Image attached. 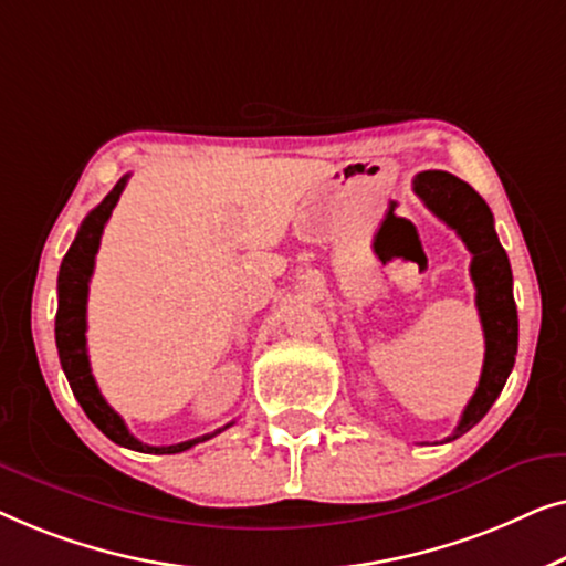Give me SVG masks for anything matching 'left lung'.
I'll return each instance as SVG.
<instances>
[{
  "label": "left lung",
  "instance_id": "1",
  "mask_svg": "<svg viewBox=\"0 0 566 566\" xmlns=\"http://www.w3.org/2000/svg\"><path fill=\"white\" fill-rule=\"evenodd\" d=\"M412 189L436 218L457 230L472 253V282L476 286V310L484 331V364L476 392L461 412V420L446 441L459 439L488 416L492 402L503 392L507 374L518 354V310L513 300V272L507 253L497 241L495 218L488 202L467 181L449 171H423Z\"/></svg>",
  "mask_w": 566,
  "mask_h": 566
}]
</instances>
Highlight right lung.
Here are the masks:
<instances>
[{"label": "right lung", "mask_w": 566, "mask_h": 566, "mask_svg": "<svg viewBox=\"0 0 566 566\" xmlns=\"http://www.w3.org/2000/svg\"><path fill=\"white\" fill-rule=\"evenodd\" d=\"M127 177L117 181L105 200H102L94 210L86 214L82 228L66 251V256L61 261L59 272V313H55V346H59V359L63 366V374H66L71 392L82 405L86 418L92 420L94 426L99 428L102 433L107 436L109 441L125 446V449L143 451V453H179L192 449L195 443H202L220 431H226L233 423L226 428H218L214 433L200 436V439L181 441L174 446H148L135 439V436L127 431L125 420L117 416V412L109 408L105 397H102L97 381L92 377L90 356H86V294H90V280L94 272V256L99 251V238L102 230H105L109 214H113L117 200H120L123 189L127 185Z\"/></svg>", "instance_id": "add662e5"}]
</instances>
